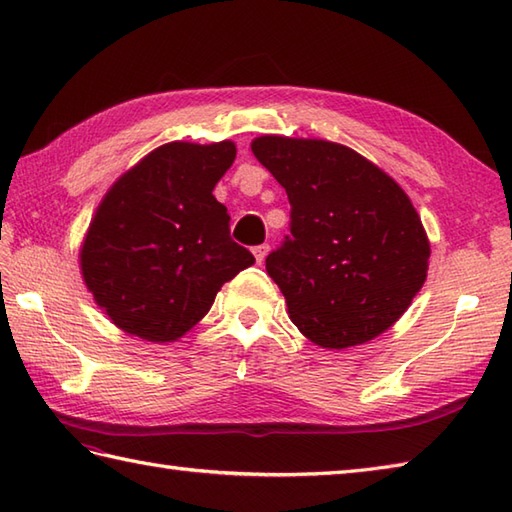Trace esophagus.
<instances>
[{
  "label": "esophagus",
  "mask_w": 512,
  "mask_h": 512,
  "mask_svg": "<svg viewBox=\"0 0 512 512\" xmlns=\"http://www.w3.org/2000/svg\"><path fill=\"white\" fill-rule=\"evenodd\" d=\"M253 255H255V259H257V264H264V259H266V255H268V244L255 246V248H253Z\"/></svg>",
  "instance_id": "34e87169"
}]
</instances>
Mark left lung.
<instances>
[{
	"label": "left lung",
	"instance_id": "left-lung-1",
	"mask_svg": "<svg viewBox=\"0 0 512 512\" xmlns=\"http://www.w3.org/2000/svg\"><path fill=\"white\" fill-rule=\"evenodd\" d=\"M255 158L286 189L290 235L266 257L303 336L328 350L394 325L429 268V239L407 193L354 149L259 136Z\"/></svg>",
	"mask_w": 512,
	"mask_h": 512
}]
</instances>
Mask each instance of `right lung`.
<instances>
[{
	"label": "right lung",
	"instance_id": "obj_1",
	"mask_svg": "<svg viewBox=\"0 0 512 512\" xmlns=\"http://www.w3.org/2000/svg\"><path fill=\"white\" fill-rule=\"evenodd\" d=\"M235 143H167L105 193L81 246V273L123 332L151 343L187 334L217 290L255 264L235 244L213 189L233 165Z\"/></svg>",
	"mask_w": 512,
	"mask_h": 512
}]
</instances>
